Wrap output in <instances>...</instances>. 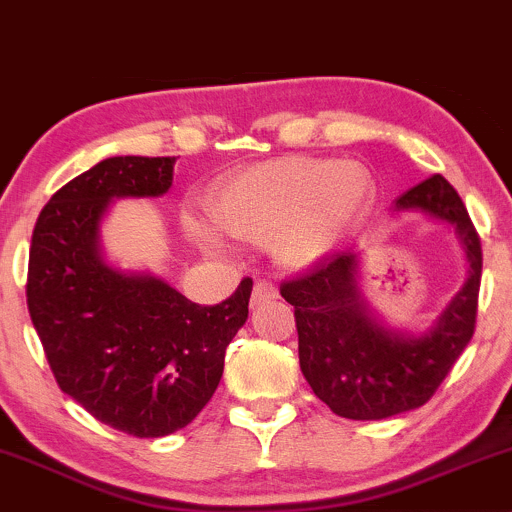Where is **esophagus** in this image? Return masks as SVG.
Wrapping results in <instances>:
<instances>
[{
  "label": "esophagus",
  "mask_w": 512,
  "mask_h": 512,
  "mask_svg": "<svg viewBox=\"0 0 512 512\" xmlns=\"http://www.w3.org/2000/svg\"><path fill=\"white\" fill-rule=\"evenodd\" d=\"M276 296H279V289H276L272 281L260 279L255 284V289H252V305H262L267 301H274Z\"/></svg>",
  "instance_id": "34e87169"
}]
</instances>
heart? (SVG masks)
<instances>
[{"instance_id": "obj_1", "label": "heart", "mask_w": 512, "mask_h": 512, "mask_svg": "<svg viewBox=\"0 0 512 512\" xmlns=\"http://www.w3.org/2000/svg\"><path fill=\"white\" fill-rule=\"evenodd\" d=\"M370 197L366 168L354 161L286 156L233 175L214 197L216 226L243 243H272L284 267L320 260L342 238ZM192 236L219 248V233L195 221Z\"/></svg>"}]
</instances>
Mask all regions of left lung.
I'll use <instances>...</instances> for the list:
<instances>
[{
    "label": "left lung",
    "instance_id": "1",
    "mask_svg": "<svg viewBox=\"0 0 512 512\" xmlns=\"http://www.w3.org/2000/svg\"><path fill=\"white\" fill-rule=\"evenodd\" d=\"M395 211H424L450 223L464 245L469 276L431 330L416 337L370 315L356 284L354 248L322 257L281 284V296L296 315L305 380L344 419L378 421L426 404L477 327L481 240L455 187L433 175L397 197Z\"/></svg>",
    "mask_w": 512,
    "mask_h": 512
}]
</instances>
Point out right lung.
<instances>
[{
	"label": "right lung",
	"instance_id": "1",
	"mask_svg": "<svg viewBox=\"0 0 512 512\" xmlns=\"http://www.w3.org/2000/svg\"><path fill=\"white\" fill-rule=\"evenodd\" d=\"M175 158L113 156L60 187L40 211L26 301L62 392L134 438L180 431L207 407L226 346L248 320L252 279L197 305L151 274L101 257V221L120 197H161Z\"/></svg>",
	"mask_w": 512,
	"mask_h": 512
}]
</instances>
